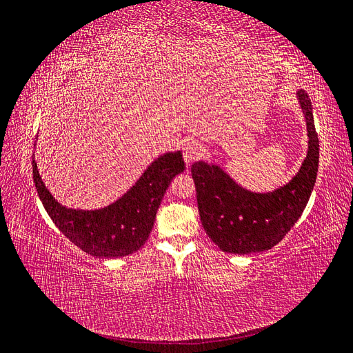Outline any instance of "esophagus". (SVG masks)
<instances>
[{
	"mask_svg": "<svg viewBox=\"0 0 353 353\" xmlns=\"http://www.w3.org/2000/svg\"><path fill=\"white\" fill-rule=\"evenodd\" d=\"M183 154L187 165L193 163L194 160H197L201 156V145L197 141H187L183 147Z\"/></svg>",
	"mask_w": 353,
	"mask_h": 353,
	"instance_id": "obj_1",
	"label": "esophagus"
}]
</instances>
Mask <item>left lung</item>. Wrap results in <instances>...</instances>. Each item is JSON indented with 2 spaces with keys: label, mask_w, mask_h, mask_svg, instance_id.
<instances>
[{
  "label": "left lung",
  "mask_w": 353,
  "mask_h": 353,
  "mask_svg": "<svg viewBox=\"0 0 353 353\" xmlns=\"http://www.w3.org/2000/svg\"><path fill=\"white\" fill-rule=\"evenodd\" d=\"M296 97L306 122L307 152L287 184L256 193L237 184L219 165L199 160L191 166L201 225L223 252L249 254L272 249L307 205L316 181L319 143L311 100L303 90Z\"/></svg>",
  "instance_id": "obj_1"
}]
</instances>
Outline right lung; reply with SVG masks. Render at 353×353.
Listing matches in <instances>:
<instances>
[{
    "label": "right lung",
    "instance_id": "right-lung-1",
    "mask_svg": "<svg viewBox=\"0 0 353 353\" xmlns=\"http://www.w3.org/2000/svg\"><path fill=\"white\" fill-rule=\"evenodd\" d=\"M32 170L38 196L56 227L85 253L112 259L131 254L145 244L160 201L172 178L184 172L185 163L181 152L159 156L122 197L91 210L63 206L42 183L35 159Z\"/></svg>",
    "mask_w": 353,
    "mask_h": 353
}]
</instances>
